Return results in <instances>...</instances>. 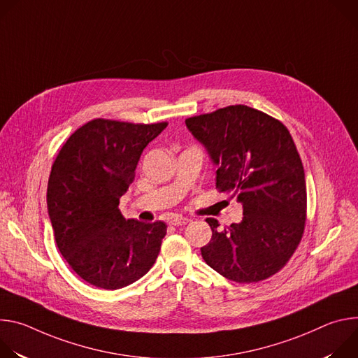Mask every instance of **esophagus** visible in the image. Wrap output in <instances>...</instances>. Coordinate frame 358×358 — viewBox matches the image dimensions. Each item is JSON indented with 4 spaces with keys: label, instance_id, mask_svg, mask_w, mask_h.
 Returning a JSON list of instances; mask_svg holds the SVG:
<instances>
[{
    "label": "esophagus",
    "instance_id": "1",
    "mask_svg": "<svg viewBox=\"0 0 358 358\" xmlns=\"http://www.w3.org/2000/svg\"><path fill=\"white\" fill-rule=\"evenodd\" d=\"M188 222H191V220L185 218V217H176V218L170 220V224L174 227H182V225H187Z\"/></svg>",
    "mask_w": 358,
    "mask_h": 358
}]
</instances>
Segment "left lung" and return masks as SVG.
<instances>
[{
    "label": "left lung",
    "instance_id": "obj_1",
    "mask_svg": "<svg viewBox=\"0 0 358 358\" xmlns=\"http://www.w3.org/2000/svg\"><path fill=\"white\" fill-rule=\"evenodd\" d=\"M217 170V188L232 192L243 208L239 224L220 228L207 218L211 241L201 255L214 271L236 283L278 273L297 249L308 194L296 144L278 119L245 105L185 119Z\"/></svg>",
    "mask_w": 358,
    "mask_h": 358
}]
</instances>
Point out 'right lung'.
<instances>
[{
	"label": "right lung",
	"mask_w": 358,
	"mask_h": 358,
	"mask_svg": "<svg viewBox=\"0 0 358 358\" xmlns=\"http://www.w3.org/2000/svg\"><path fill=\"white\" fill-rule=\"evenodd\" d=\"M167 124L90 120L71 134L52 164L46 203L58 249L76 275L96 287L129 286L159 257L167 225L126 221L119 201L134 180L143 150Z\"/></svg>",
	"instance_id": "right-lung-1"
}]
</instances>
